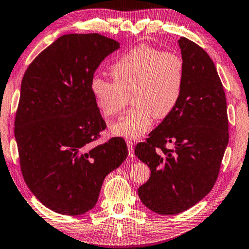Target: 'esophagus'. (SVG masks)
<instances>
[{
	"label": "esophagus",
	"instance_id": "obj_1",
	"mask_svg": "<svg viewBox=\"0 0 249 249\" xmlns=\"http://www.w3.org/2000/svg\"><path fill=\"white\" fill-rule=\"evenodd\" d=\"M126 144H127V147H128V155L130 156V157H134V144H133V142L127 141V142H126Z\"/></svg>",
	"mask_w": 249,
	"mask_h": 249
}]
</instances>
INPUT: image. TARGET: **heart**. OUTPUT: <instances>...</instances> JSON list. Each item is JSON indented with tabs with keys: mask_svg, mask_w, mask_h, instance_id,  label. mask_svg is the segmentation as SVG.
Masks as SVG:
<instances>
[{
	"mask_svg": "<svg viewBox=\"0 0 249 249\" xmlns=\"http://www.w3.org/2000/svg\"><path fill=\"white\" fill-rule=\"evenodd\" d=\"M114 80L94 75L90 90L104 117L119 115L132 94L135 107L109 126L113 135L138 140L150 129L154 116L165 119L182 95L185 64L180 54L148 45L128 50L109 68Z\"/></svg>",
	"mask_w": 249,
	"mask_h": 249,
	"instance_id": "heart-1",
	"label": "heart"
}]
</instances>
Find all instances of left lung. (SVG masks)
I'll list each match as a JSON object with an SVG mask.
<instances>
[{"label":"left lung","instance_id":"1","mask_svg":"<svg viewBox=\"0 0 249 249\" xmlns=\"http://www.w3.org/2000/svg\"><path fill=\"white\" fill-rule=\"evenodd\" d=\"M178 43L185 64L182 95L149 138L135 147L150 168L138 196L162 215L190 209L212 190L230 137L225 92L213 60L188 38ZM167 143L175 148L168 150Z\"/></svg>","mask_w":249,"mask_h":249}]
</instances>
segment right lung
Masks as SVG:
<instances>
[{
  "label": "right lung",
  "mask_w": 249,
  "mask_h": 249,
  "mask_svg": "<svg viewBox=\"0 0 249 249\" xmlns=\"http://www.w3.org/2000/svg\"><path fill=\"white\" fill-rule=\"evenodd\" d=\"M119 48L100 34H68L25 71L14 123L20 170L33 195L56 213L93 209L105 177L127 157L122 137L93 146L107 124L90 82Z\"/></svg>",
  "instance_id": "obj_1"
}]
</instances>
